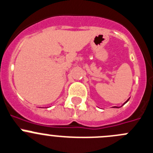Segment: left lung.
Wrapping results in <instances>:
<instances>
[{
	"instance_id": "obj_1",
	"label": "left lung",
	"mask_w": 153,
	"mask_h": 153,
	"mask_svg": "<svg viewBox=\"0 0 153 153\" xmlns=\"http://www.w3.org/2000/svg\"><path fill=\"white\" fill-rule=\"evenodd\" d=\"M128 100H129V99H128V100H126V102H125V103H126V102H127ZM125 103H124V104H125ZM117 108H118V107H117Z\"/></svg>"
}]
</instances>
